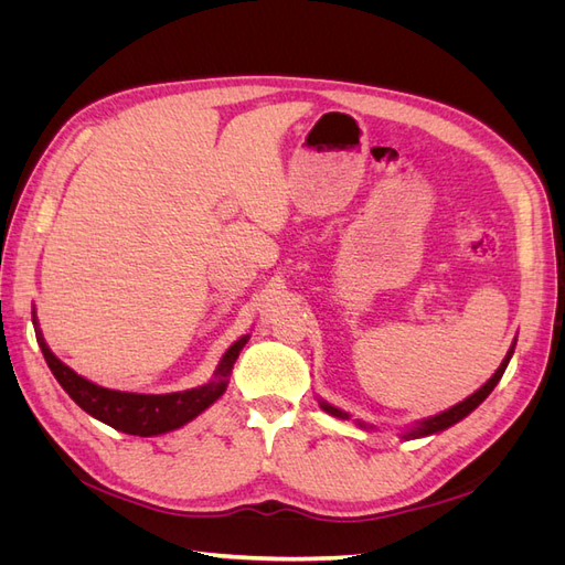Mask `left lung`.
<instances>
[{"instance_id": "left-lung-1", "label": "left lung", "mask_w": 565, "mask_h": 565, "mask_svg": "<svg viewBox=\"0 0 565 565\" xmlns=\"http://www.w3.org/2000/svg\"><path fill=\"white\" fill-rule=\"evenodd\" d=\"M511 353H514V347L509 349V353H507V358L502 361V365L498 367V372L492 374V377L478 388L476 393H471V396L467 398V401H461V403H457L455 407H450V409H446V413H440V415H436V417H431V419H426V422H422L419 426H415L413 431L409 434H405V438H419V436H429V434H436V431H443V429H448V426H452V424H457L459 419H465L471 409H476L478 405H481L488 396H490V391L498 386V382L502 380V374H504V370H507V365H509V358H511ZM320 407L324 409V413H330V415H334V417H341V419H349L344 413H341V409H337V407H332V405H328V403H320Z\"/></svg>"}]
</instances>
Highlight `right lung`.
Returning <instances> with one entry per match:
<instances>
[{"label": "right lung", "mask_w": 565, "mask_h": 565, "mask_svg": "<svg viewBox=\"0 0 565 565\" xmlns=\"http://www.w3.org/2000/svg\"><path fill=\"white\" fill-rule=\"evenodd\" d=\"M247 339L249 337L237 339L226 351V355L221 358L216 377L210 384L191 391L164 393V396H146V393H125L96 386L79 377V374L73 372L65 363H61L58 358L49 351L42 337L38 341L49 370L54 372V377L65 388L67 396H71L84 413H89L92 417L113 426L117 431H125L131 436H158L179 429L185 422L195 419L202 409H207L221 393L226 391V382L235 358L241 355Z\"/></svg>", "instance_id": "right-lung-1"}]
</instances>
